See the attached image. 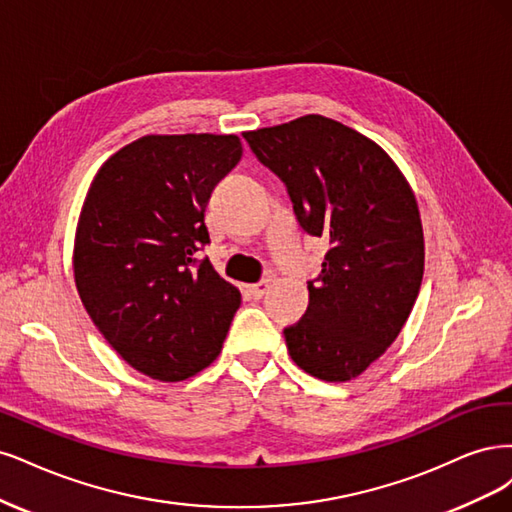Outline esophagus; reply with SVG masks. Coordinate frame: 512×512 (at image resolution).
<instances>
[{
  "instance_id": "obj_1",
  "label": "esophagus",
  "mask_w": 512,
  "mask_h": 512,
  "mask_svg": "<svg viewBox=\"0 0 512 512\" xmlns=\"http://www.w3.org/2000/svg\"><path fill=\"white\" fill-rule=\"evenodd\" d=\"M268 289H270V280H261V283L249 287V295H251L253 300H261L263 295L268 293Z\"/></svg>"
}]
</instances>
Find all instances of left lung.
<instances>
[{
  "label": "left lung",
  "mask_w": 512,
  "mask_h": 512,
  "mask_svg": "<svg viewBox=\"0 0 512 512\" xmlns=\"http://www.w3.org/2000/svg\"><path fill=\"white\" fill-rule=\"evenodd\" d=\"M283 178L310 236L329 240L304 317L285 327L291 359L346 383L398 338L423 280L425 240L415 191L385 148L321 114L244 131Z\"/></svg>",
  "instance_id": "obj_1"
}]
</instances>
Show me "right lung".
<instances>
[{"instance_id": "add662e5", "label": "right lung", "mask_w": 512, "mask_h": 512, "mask_svg": "<svg viewBox=\"0 0 512 512\" xmlns=\"http://www.w3.org/2000/svg\"><path fill=\"white\" fill-rule=\"evenodd\" d=\"M242 159L234 134H148L93 176L74 236V283L127 364L163 383L208 368L242 302L197 257L212 189Z\"/></svg>"}]
</instances>
